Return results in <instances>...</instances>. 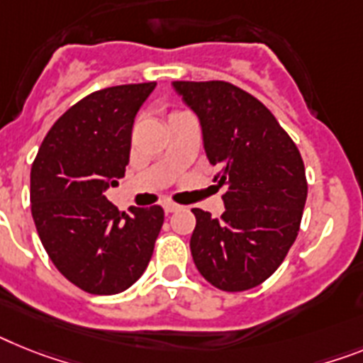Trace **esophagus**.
I'll list each match as a JSON object with an SVG mask.
<instances>
[{
	"mask_svg": "<svg viewBox=\"0 0 363 363\" xmlns=\"http://www.w3.org/2000/svg\"><path fill=\"white\" fill-rule=\"evenodd\" d=\"M164 212H166V214H172V212H177V210L181 208V206L179 205H175V203H164Z\"/></svg>",
	"mask_w": 363,
	"mask_h": 363,
	"instance_id": "esophagus-1",
	"label": "esophagus"
}]
</instances>
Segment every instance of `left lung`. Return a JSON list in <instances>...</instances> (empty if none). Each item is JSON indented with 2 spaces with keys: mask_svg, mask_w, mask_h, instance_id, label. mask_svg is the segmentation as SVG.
I'll return each mask as SVG.
<instances>
[{
  "mask_svg": "<svg viewBox=\"0 0 363 363\" xmlns=\"http://www.w3.org/2000/svg\"><path fill=\"white\" fill-rule=\"evenodd\" d=\"M197 116L203 147L219 167L225 212L194 208V264L223 291L251 290L282 264L299 233L308 184L299 149L275 116L225 81L172 83Z\"/></svg>",
  "mask_w": 363,
  "mask_h": 363,
  "instance_id": "left-lung-1",
  "label": "left lung"
}]
</instances>
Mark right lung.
<instances>
[{"label": "right lung", "instance_id": "right-lung-1", "mask_svg": "<svg viewBox=\"0 0 363 363\" xmlns=\"http://www.w3.org/2000/svg\"><path fill=\"white\" fill-rule=\"evenodd\" d=\"M157 83L94 92L68 108L45 135L31 167V212L55 267L81 290L114 295L147 267L160 206L120 212L105 197L125 175L133 123Z\"/></svg>", "mask_w": 363, "mask_h": 363}]
</instances>
